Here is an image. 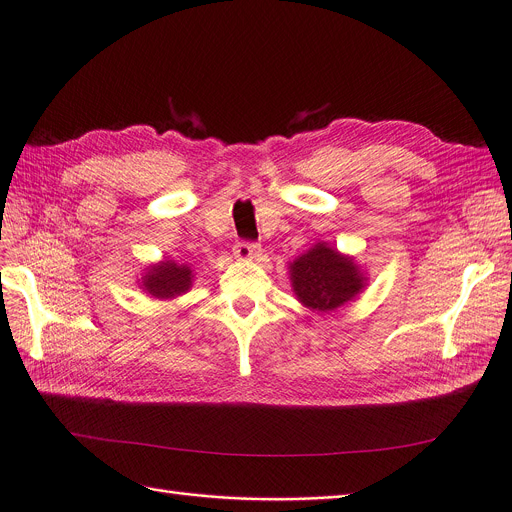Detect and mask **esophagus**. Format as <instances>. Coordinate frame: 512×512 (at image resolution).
I'll use <instances>...</instances> for the list:
<instances>
[{"label": "esophagus", "instance_id": "34e87169", "mask_svg": "<svg viewBox=\"0 0 512 512\" xmlns=\"http://www.w3.org/2000/svg\"><path fill=\"white\" fill-rule=\"evenodd\" d=\"M233 253H235L237 259H253V257H257L261 253V247L257 243H251V241H239L235 245Z\"/></svg>", "mask_w": 512, "mask_h": 512}]
</instances>
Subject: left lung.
Masks as SVG:
<instances>
[{
  "mask_svg": "<svg viewBox=\"0 0 512 512\" xmlns=\"http://www.w3.org/2000/svg\"><path fill=\"white\" fill-rule=\"evenodd\" d=\"M289 277L298 300L316 312L340 308L354 300L367 283L352 257L338 253L322 241L289 263Z\"/></svg>",
  "mask_w": 512,
  "mask_h": 512,
  "instance_id": "1",
  "label": "left lung"
}]
</instances>
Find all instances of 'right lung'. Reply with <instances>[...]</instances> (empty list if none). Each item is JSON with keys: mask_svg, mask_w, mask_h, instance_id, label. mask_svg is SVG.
<instances>
[{"mask_svg": "<svg viewBox=\"0 0 512 512\" xmlns=\"http://www.w3.org/2000/svg\"><path fill=\"white\" fill-rule=\"evenodd\" d=\"M192 269L188 265H178L174 261H162L152 265L150 271L141 277L143 289L158 300H172L186 294L192 287Z\"/></svg>", "mask_w": 512, "mask_h": 512, "instance_id": "right-lung-1", "label": "right lung"}]
</instances>
